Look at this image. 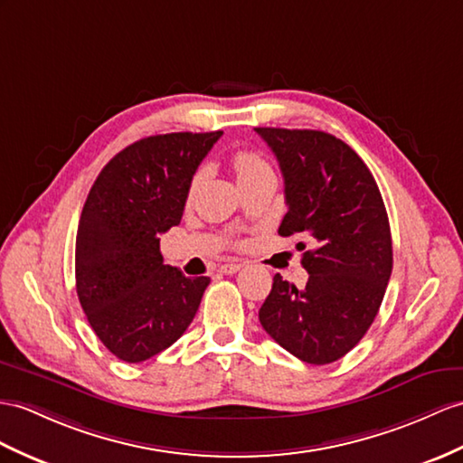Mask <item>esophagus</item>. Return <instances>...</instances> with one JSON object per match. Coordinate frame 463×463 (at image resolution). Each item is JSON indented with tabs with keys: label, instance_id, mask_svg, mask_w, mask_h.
Wrapping results in <instances>:
<instances>
[{
	"label": "esophagus",
	"instance_id": "esophagus-1",
	"mask_svg": "<svg viewBox=\"0 0 463 463\" xmlns=\"http://www.w3.org/2000/svg\"><path fill=\"white\" fill-rule=\"evenodd\" d=\"M241 267H243L241 263H235V261L223 263V265L220 267V273H223V275H233V273H238V270H240Z\"/></svg>",
	"mask_w": 463,
	"mask_h": 463
}]
</instances>
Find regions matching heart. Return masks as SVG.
<instances>
[{"label":"heart","instance_id":"1","mask_svg":"<svg viewBox=\"0 0 463 463\" xmlns=\"http://www.w3.org/2000/svg\"><path fill=\"white\" fill-rule=\"evenodd\" d=\"M233 168H235V175H238L240 184L247 183V180H253L259 176H265V175H273L270 171L269 163L265 161V156L257 151L251 149H241V151H235L233 153ZM200 173L193 178V183H190V194L194 193V188L200 183Z\"/></svg>","mask_w":463,"mask_h":463}]
</instances>
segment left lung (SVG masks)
<instances>
[{
    "label": "left lung",
    "instance_id": "left-lung-1",
    "mask_svg": "<svg viewBox=\"0 0 463 463\" xmlns=\"http://www.w3.org/2000/svg\"><path fill=\"white\" fill-rule=\"evenodd\" d=\"M275 153L288 212L283 238L315 245L302 253L304 288L273 277L259 322L300 362L326 365L354 349L373 324L392 270L385 204L352 146L314 129L255 128Z\"/></svg>",
    "mask_w": 463,
    "mask_h": 463
}]
</instances>
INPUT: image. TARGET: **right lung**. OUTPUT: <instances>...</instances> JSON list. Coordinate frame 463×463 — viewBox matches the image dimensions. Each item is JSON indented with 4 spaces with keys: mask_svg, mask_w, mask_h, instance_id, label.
Returning <instances> with one entry per match:
<instances>
[{
    "mask_svg": "<svg viewBox=\"0 0 463 463\" xmlns=\"http://www.w3.org/2000/svg\"><path fill=\"white\" fill-rule=\"evenodd\" d=\"M220 137L186 131L135 141L90 188L76 233V292L121 362L161 354L196 317L210 279L165 265L159 241L180 223L196 168Z\"/></svg>",
    "mask_w": 463,
    "mask_h": 463,
    "instance_id": "obj_1",
    "label": "right lung"
}]
</instances>
